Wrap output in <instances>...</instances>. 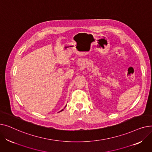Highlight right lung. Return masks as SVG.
Returning <instances> with one entry per match:
<instances>
[{
    "mask_svg": "<svg viewBox=\"0 0 152 152\" xmlns=\"http://www.w3.org/2000/svg\"><path fill=\"white\" fill-rule=\"evenodd\" d=\"M63 110H61V111H63Z\"/></svg>",
    "mask_w": 152,
    "mask_h": 152,
    "instance_id": "obj_1",
    "label": "right lung"
}]
</instances>
